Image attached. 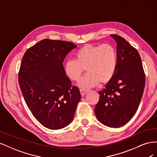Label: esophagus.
<instances>
[{
	"label": "esophagus",
	"mask_w": 157,
	"mask_h": 157,
	"mask_svg": "<svg viewBox=\"0 0 157 157\" xmlns=\"http://www.w3.org/2000/svg\"><path fill=\"white\" fill-rule=\"evenodd\" d=\"M86 92H87L86 90H84V89H80V94H81V96H82V97L85 96V94H86Z\"/></svg>",
	"instance_id": "1"
}]
</instances>
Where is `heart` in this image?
Instances as JSON below:
<instances>
[{
  "label": "heart",
  "instance_id": "1",
  "mask_svg": "<svg viewBox=\"0 0 157 157\" xmlns=\"http://www.w3.org/2000/svg\"><path fill=\"white\" fill-rule=\"evenodd\" d=\"M64 71L73 80H78L83 72L78 86L82 89L94 87L98 84L107 83L115 74L117 68V52L109 44L86 45L75 54V59H68L64 64Z\"/></svg>",
  "mask_w": 157,
  "mask_h": 157
}]
</instances>
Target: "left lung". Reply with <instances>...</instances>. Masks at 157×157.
Here are the masks:
<instances>
[{
    "label": "left lung",
    "instance_id": "left-lung-1",
    "mask_svg": "<svg viewBox=\"0 0 157 157\" xmlns=\"http://www.w3.org/2000/svg\"><path fill=\"white\" fill-rule=\"evenodd\" d=\"M117 42V68L94 109L103 125L120 128L134 117L143 96L145 73L140 56L124 38L110 35Z\"/></svg>",
    "mask_w": 157,
    "mask_h": 157
}]
</instances>
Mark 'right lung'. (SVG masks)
<instances>
[{
	"label": "right lung",
	"mask_w": 157,
	"mask_h": 157,
	"mask_svg": "<svg viewBox=\"0 0 157 157\" xmlns=\"http://www.w3.org/2000/svg\"><path fill=\"white\" fill-rule=\"evenodd\" d=\"M75 48L71 42L46 39L28 49L21 61L19 84L23 98L36 119L50 130L68 126L81 99L63 65Z\"/></svg>",
	"instance_id": "right-lung-1"
}]
</instances>
